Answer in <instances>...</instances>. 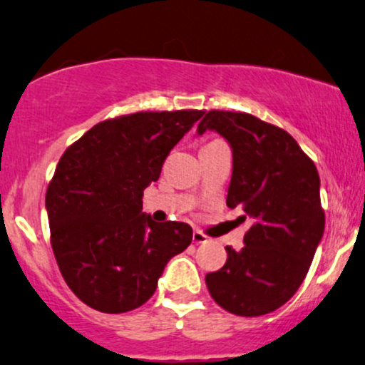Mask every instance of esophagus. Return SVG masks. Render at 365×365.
<instances>
[{
    "instance_id": "obj_1",
    "label": "esophagus",
    "mask_w": 365,
    "mask_h": 365,
    "mask_svg": "<svg viewBox=\"0 0 365 365\" xmlns=\"http://www.w3.org/2000/svg\"><path fill=\"white\" fill-rule=\"evenodd\" d=\"M207 241H208V237L205 236L202 231H198V229H196V231L193 232V243L202 245V243H207Z\"/></svg>"
}]
</instances>
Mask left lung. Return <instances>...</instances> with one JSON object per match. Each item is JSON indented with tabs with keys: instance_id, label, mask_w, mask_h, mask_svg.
Instances as JSON below:
<instances>
[{
	"instance_id": "obj_1",
	"label": "left lung",
	"mask_w": 365,
	"mask_h": 365,
	"mask_svg": "<svg viewBox=\"0 0 365 365\" xmlns=\"http://www.w3.org/2000/svg\"><path fill=\"white\" fill-rule=\"evenodd\" d=\"M207 130L232 150L227 207L252 220L245 247H226V264L205 276L207 288L231 314L274 312L300 288L324 235L317 169L286 130L250 113L212 110L196 134Z\"/></svg>"
}]
</instances>
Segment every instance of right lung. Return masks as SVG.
<instances>
[{
	"label": "right lung",
	"mask_w": 365,
	"mask_h": 365,
	"mask_svg": "<svg viewBox=\"0 0 365 365\" xmlns=\"http://www.w3.org/2000/svg\"><path fill=\"white\" fill-rule=\"evenodd\" d=\"M203 112H138L100 122L61 155L46 191L51 247L61 276L86 305L105 314L138 309L193 229L155 222L143 191Z\"/></svg>",
	"instance_id": "1"
}]
</instances>
